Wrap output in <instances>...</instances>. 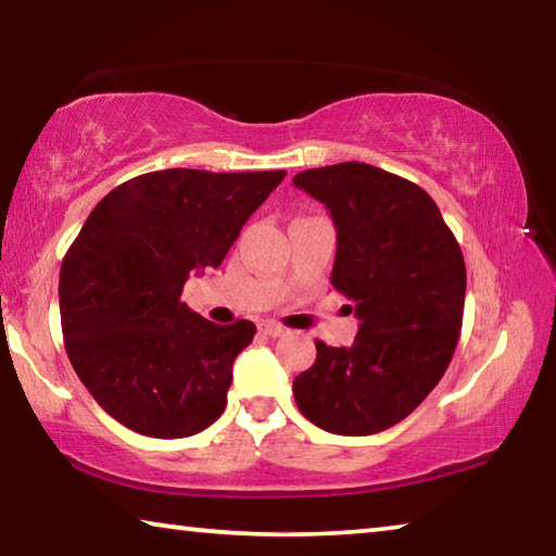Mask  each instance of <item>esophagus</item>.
Returning a JSON list of instances; mask_svg holds the SVG:
<instances>
[{
	"label": "esophagus",
	"instance_id": "esophagus-1",
	"mask_svg": "<svg viewBox=\"0 0 556 556\" xmlns=\"http://www.w3.org/2000/svg\"><path fill=\"white\" fill-rule=\"evenodd\" d=\"M260 331L265 333V336H269V338H277V336H285L287 328L281 326V324H277V321H262L260 324Z\"/></svg>",
	"mask_w": 556,
	"mask_h": 556
}]
</instances>
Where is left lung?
Returning <instances> with one entry per match:
<instances>
[{"label":"left lung","instance_id":"obj_1","mask_svg":"<svg viewBox=\"0 0 556 556\" xmlns=\"http://www.w3.org/2000/svg\"><path fill=\"white\" fill-rule=\"evenodd\" d=\"M294 186L331 213V285L361 321L351 348L316 341V363L294 380L296 407L331 434H378L419 407L454 357L464 255L431 195L407 178L345 162L301 172Z\"/></svg>","mask_w":556,"mask_h":556}]
</instances>
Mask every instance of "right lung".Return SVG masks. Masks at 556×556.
I'll list each match as a JSON object with an SVG mask.
<instances>
[{"instance_id": "obj_1", "label": "right lung", "mask_w": 556, "mask_h": 556, "mask_svg": "<svg viewBox=\"0 0 556 556\" xmlns=\"http://www.w3.org/2000/svg\"><path fill=\"white\" fill-rule=\"evenodd\" d=\"M285 176L164 168L129 178L88 215L61 265L63 341L119 425L181 439L223 414L235 357L257 328L205 321L181 291L193 271L220 265Z\"/></svg>"}]
</instances>
